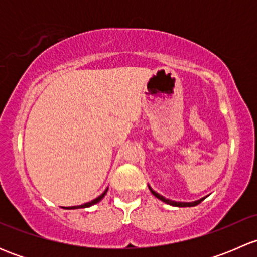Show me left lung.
<instances>
[{"instance_id": "1", "label": "left lung", "mask_w": 257, "mask_h": 257, "mask_svg": "<svg viewBox=\"0 0 257 257\" xmlns=\"http://www.w3.org/2000/svg\"><path fill=\"white\" fill-rule=\"evenodd\" d=\"M149 190L152 191V194H153V195H154L155 198H158V199H159V200L164 201L165 204H169V205H172V206H179V208H183V206H195V205H198V204H200L201 201H203L204 199H205V198H203V199H200V200H198V201H194V203H177V201L169 200V199H165L164 196L159 195V194H158V193H155L154 190H152V188H150V186H149Z\"/></svg>"}]
</instances>
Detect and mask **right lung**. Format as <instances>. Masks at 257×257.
Here are the masks:
<instances>
[{"label": "right lung", "instance_id": "right-lung-1", "mask_svg": "<svg viewBox=\"0 0 257 257\" xmlns=\"http://www.w3.org/2000/svg\"><path fill=\"white\" fill-rule=\"evenodd\" d=\"M107 191H108V189H105V191L104 193L102 194V195L100 196H98L97 199H94V200H92L90 201V203H87V204H83V205H79V206H71V208H68V209H78V208H88V206H92V205H94V204H97V203H99L100 200H102L103 198H104V195L105 194H107Z\"/></svg>", "mask_w": 257, "mask_h": 257}]
</instances>
